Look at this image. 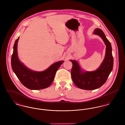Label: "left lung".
<instances>
[{
  "label": "left lung",
  "instance_id": "1",
  "mask_svg": "<svg viewBox=\"0 0 125 125\" xmlns=\"http://www.w3.org/2000/svg\"><path fill=\"white\" fill-rule=\"evenodd\" d=\"M94 34L100 36L104 42L106 46L105 56L98 69L93 72H83L77 62L75 61L71 60L73 63L72 80L75 86L81 89L94 90L100 88L106 82L113 68L114 59L110 42L101 29H96Z\"/></svg>",
  "mask_w": 125,
  "mask_h": 125
}]
</instances>
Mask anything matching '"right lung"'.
I'll return each mask as SVG.
<instances>
[{
  "label": "right lung",
  "instance_id": "add662e5",
  "mask_svg": "<svg viewBox=\"0 0 125 125\" xmlns=\"http://www.w3.org/2000/svg\"><path fill=\"white\" fill-rule=\"evenodd\" d=\"M19 39V37L15 41L11 56V63L13 71L21 84L28 89L38 90L49 87L53 81L55 73L63 61L54 63L44 71L30 70L19 60L17 56Z\"/></svg>",
  "mask_w": 125,
  "mask_h": 125
}]
</instances>
